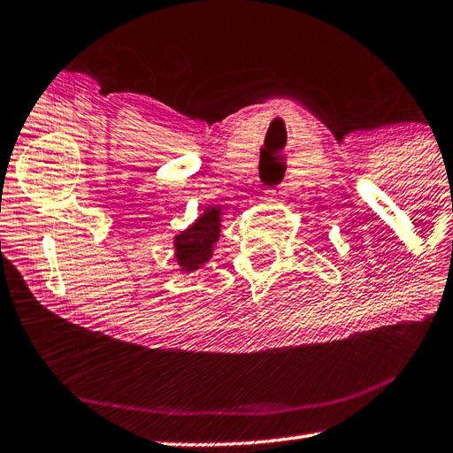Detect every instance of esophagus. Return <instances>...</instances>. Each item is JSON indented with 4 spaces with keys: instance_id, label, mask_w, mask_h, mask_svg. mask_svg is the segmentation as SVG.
I'll use <instances>...</instances> for the list:
<instances>
[{
    "instance_id": "1",
    "label": "esophagus",
    "mask_w": 453,
    "mask_h": 453,
    "mask_svg": "<svg viewBox=\"0 0 453 453\" xmlns=\"http://www.w3.org/2000/svg\"><path fill=\"white\" fill-rule=\"evenodd\" d=\"M284 195H286V187L284 183H280L276 187H272V189H268V201H281Z\"/></svg>"
}]
</instances>
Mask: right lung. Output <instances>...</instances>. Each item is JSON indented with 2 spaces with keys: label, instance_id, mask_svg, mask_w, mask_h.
I'll return each mask as SVG.
<instances>
[{
  "label": "right lung",
  "instance_id": "1",
  "mask_svg": "<svg viewBox=\"0 0 453 453\" xmlns=\"http://www.w3.org/2000/svg\"><path fill=\"white\" fill-rule=\"evenodd\" d=\"M220 209H207V212L181 234L175 236V256L181 270L193 272L201 268L212 256V246L220 233Z\"/></svg>",
  "mask_w": 453,
  "mask_h": 453
}]
</instances>
